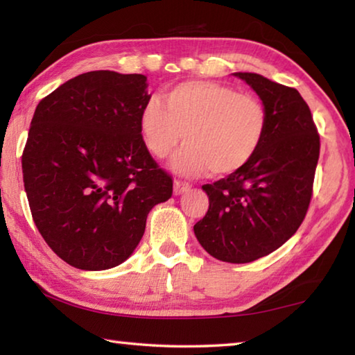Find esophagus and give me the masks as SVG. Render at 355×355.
Masks as SVG:
<instances>
[{"label":"esophagus","mask_w":355,"mask_h":355,"mask_svg":"<svg viewBox=\"0 0 355 355\" xmlns=\"http://www.w3.org/2000/svg\"><path fill=\"white\" fill-rule=\"evenodd\" d=\"M189 188H191V186L188 183L180 182V180H175V182H173V194H175V196L183 194V192L189 191Z\"/></svg>","instance_id":"34e87169"}]
</instances>
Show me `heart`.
<instances>
[{
	"mask_svg": "<svg viewBox=\"0 0 355 355\" xmlns=\"http://www.w3.org/2000/svg\"><path fill=\"white\" fill-rule=\"evenodd\" d=\"M164 99L153 95L144 103L139 131L155 158H166L184 136L188 142L172 158V167L178 172H238L250 163L268 133L266 106L254 95L225 84L180 83Z\"/></svg>",
	"mask_w": 355,
	"mask_h": 355,
	"instance_id": "1",
	"label": "heart"
}]
</instances>
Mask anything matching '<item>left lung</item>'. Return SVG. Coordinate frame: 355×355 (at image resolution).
I'll use <instances>...</instances> for the list:
<instances>
[{
    "instance_id": "left-lung-1",
    "label": "left lung",
    "mask_w": 355,
    "mask_h": 355,
    "mask_svg": "<svg viewBox=\"0 0 355 355\" xmlns=\"http://www.w3.org/2000/svg\"><path fill=\"white\" fill-rule=\"evenodd\" d=\"M235 76L266 106L268 133L243 169L202 186L209 207L194 233L218 260L249 263L279 249L302 224L313 196L320 135L296 89L258 73Z\"/></svg>"
}]
</instances>
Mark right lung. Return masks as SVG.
<instances>
[{
    "label": "right lung",
    "instance_id": "1",
    "mask_svg": "<svg viewBox=\"0 0 355 355\" xmlns=\"http://www.w3.org/2000/svg\"><path fill=\"white\" fill-rule=\"evenodd\" d=\"M147 76L71 78L40 100L21 155L35 227L70 266L103 271L133 254L147 214L172 197L139 131Z\"/></svg>",
    "mask_w": 355,
    "mask_h": 355
}]
</instances>
